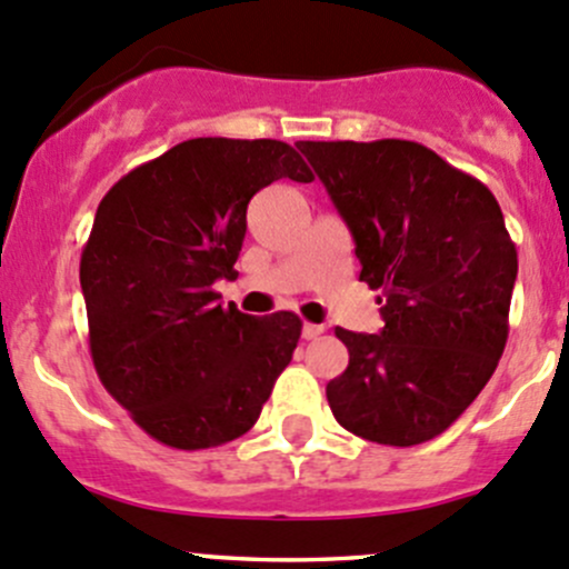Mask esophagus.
<instances>
[{"instance_id": "34e87169", "label": "esophagus", "mask_w": 569, "mask_h": 569, "mask_svg": "<svg viewBox=\"0 0 569 569\" xmlns=\"http://www.w3.org/2000/svg\"><path fill=\"white\" fill-rule=\"evenodd\" d=\"M321 332H325V327L313 325V321H306V325H302V338H306V341H313V338H319Z\"/></svg>"}]
</instances>
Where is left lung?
I'll return each mask as SVG.
<instances>
[{
	"mask_svg": "<svg viewBox=\"0 0 569 569\" xmlns=\"http://www.w3.org/2000/svg\"><path fill=\"white\" fill-rule=\"evenodd\" d=\"M380 289L377 336L336 327L349 366L327 382L343 429L382 446L438 438L496 371L518 250L498 200L410 140L297 142Z\"/></svg>",
	"mask_w": 569,
	"mask_h": 569,
	"instance_id": "left-lung-1",
	"label": "left lung"
}]
</instances>
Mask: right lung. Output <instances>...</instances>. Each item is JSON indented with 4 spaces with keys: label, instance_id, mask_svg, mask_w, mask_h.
<instances>
[{
    "label": "right lung",
    "instance_id": "add662e5",
    "mask_svg": "<svg viewBox=\"0 0 569 569\" xmlns=\"http://www.w3.org/2000/svg\"><path fill=\"white\" fill-rule=\"evenodd\" d=\"M278 178L313 181L280 140L198 137L120 178L96 211L79 283L99 380L153 440L181 451L242 438L291 363L302 321L222 306L248 203Z\"/></svg>",
    "mask_w": 569,
    "mask_h": 569
}]
</instances>
